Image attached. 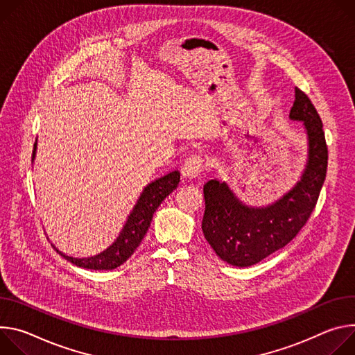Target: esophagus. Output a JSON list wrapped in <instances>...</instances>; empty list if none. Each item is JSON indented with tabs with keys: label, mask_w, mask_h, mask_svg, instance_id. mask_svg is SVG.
Segmentation results:
<instances>
[{
	"label": "esophagus",
	"mask_w": 355,
	"mask_h": 355,
	"mask_svg": "<svg viewBox=\"0 0 355 355\" xmlns=\"http://www.w3.org/2000/svg\"><path fill=\"white\" fill-rule=\"evenodd\" d=\"M205 171V159L200 155H190L183 164L182 173L186 178H196Z\"/></svg>",
	"instance_id": "obj_1"
}]
</instances>
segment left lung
<instances>
[{"label":"left lung","mask_w":355,"mask_h":355,"mask_svg":"<svg viewBox=\"0 0 355 355\" xmlns=\"http://www.w3.org/2000/svg\"><path fill=\"white\" fill-rule=\"evenodd\" d=\"M292 120L303 121L309 135V161L302 180L272 206H244L225 183L209 180L203 187V234L216 254L234 266H251L284 248L306 225L326 179L329 150L318 110L295 87Z\"/></svg>","instance_id":"left-lung-1"}]
</instances>
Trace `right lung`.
I'll list each match as a JSON object with an SVG mask.
<instances>
[{"instance_id":"1","label":"right lung","mask_w":355,"mask_h":355,"mask_svg":"<svg viewBox=\"0 0 355 355\" xmlns=\"http://www.w3.org/2000/svg\"><path fill=\"white\" fill-rule=\"evenodd\" d=\"M36 146V144L33 145ZM35 156V148L32 157ZM180 175L178 171L168 173L166 176L157 179L149 183L145 190L142 191L141 198L138 199L132 213L130 214L120 237H118L111 247H108L104 252L90 257V258H71L64 254L59 252L64 259L71 262L76 266L86 268V269H96V270H110L116 266L123 265L139 247L141 241L144 240L145 234L150 225L153 213L159 207L162 200L169 196L179 184ZM55 248V247H53Z\"/></svg>"}]
</instances>
